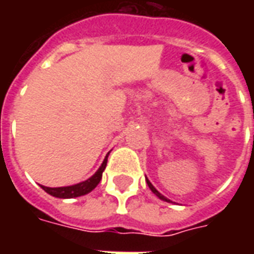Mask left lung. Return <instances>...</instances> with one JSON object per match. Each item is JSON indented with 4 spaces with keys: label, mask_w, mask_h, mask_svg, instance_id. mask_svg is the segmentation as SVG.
I'll use <instances>...</instances> for the list:
<instances>
[{
    "label": "left lung",
    "mask_w": 254,
    "mask_h": 254,
    "mask_svg": "<svg viewBox=\"0 0 254 254\" xmlns=\"http://www.w3.org/2000/svg\"><path fill=\"white\" fill-rule=\"evenodd\" d=\"M147 184H148V187H149V189H151V190L154 191L155 194H156V196L159 197L160 200H165V201H169V202H170V200H169V198H166V197H165V196H163V194H160L159 191H158V190H156V189H155V188H154V185H152V184H151V182H149V181H148V180H147Z\"/></svg>",
    "instance_id": "8db88e82"
}]
</instances>
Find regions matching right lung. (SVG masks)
<instances>
[{"instance_id":"right-lung-1","label":"right lung","mask_w":254,"mask_h":254,"mask_svg":"<svg viewBox=\"0 0 254 254\" xmlns=\"http://www.w3.org/2000/svg\"><path fill=\"white\" fill-rule=\"evenodd\" d=\"M109 156V154H107ZM107 156L103 160V163L99 167V170L95 173L94 176L88 178L87 181L80 182V184H76V185H72V187H64V188H47L41 185L42 189L45 191H47L49 194H52L54 197H58V198H73V197L84 196L87 194L91 190H94L96 185L99 184L100 180H102V173L105 171L106 165H107Z\"/></svg>"}]
</instances>
